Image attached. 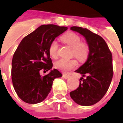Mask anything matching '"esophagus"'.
Here are the masks:
<instances>
[{
	"instance_id": "1",
	"label": "esophagus",
	"mask_w": 123,
	"mask_h": 123,
	"mask_svg": "<svg viewBox=\"0 0 123 123\" xmlns=\"http://www.w3.org/2000/svg\"><path fill=\"white\" fill-rule=\"evenodd\" d=\"M63 78L64 79H68L69 78V76L66 74H63Z\"/></svg>"
}]
</instances>
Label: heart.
Wrapping results in <instances>:
<instances>
[{"label":"heart","instance_id":"1","mask_svg":"<svg viewBox=\"0 0 123 123\" xmlns=\"http://www.w3.org/2000/svg\"><path fill=\"white\" fill-rule=\"evenodd\" d=\"M62 40L72 48V55L76 57L78 60L83 62L85 60L88 56L89 48L87 45L81 42V39L78 35L72 32L63 35ZM58 43L56 40H53L49 47V53L53 58L58 57ZM78 65L77 61L74 59L61 58L55 63V67L58 70L64 72H67L74 68Z\"/></svg>","mask_w":123,"mask_h":123}]
</instances>
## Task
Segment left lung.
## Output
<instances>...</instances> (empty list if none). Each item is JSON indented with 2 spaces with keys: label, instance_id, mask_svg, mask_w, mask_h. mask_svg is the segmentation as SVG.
<instances>
[{
  "label": "left lung",
  "instance_id": "left-lung-1",
  "mask_svg": "<svg viewBox=\"0 0 123 123\" xmlns=\"http://www.w3.org/2000/svg\"><path fill=\"white\" fill-rule=\"evenodd\" d=\"M70 29L85 37L89 53L86 62L75 71L82 74L83 78H80L78 87L70 92V96L80 105H93L103 98L112 81L114 73L112 53L99 35L81 27L73 26Z\"/></svg>",
  "mask_w": 123,
  "mask_h": 123
}]
</instances>
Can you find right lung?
Segmentation results:
<instances>
[{"instance_id":"right-lung-1","label":"right lung","mask_w":123,"mask_h":123,"mask_svg":"<svg viewBox=\"0 0 123 123\" xmlns=\"http://www.w3.org/2000/svg\"><path fill=\"white\" fill-rule=\"evenodd\" d=\"M67 29L54 24L42 25L22 39L12 60L11 79L18 96L24 102L37 104L50 92L54 80L62 76L53 67L49 53L51 42ZM50 72L44 77L40 70Z\"/></svg>"}]
</instances>
